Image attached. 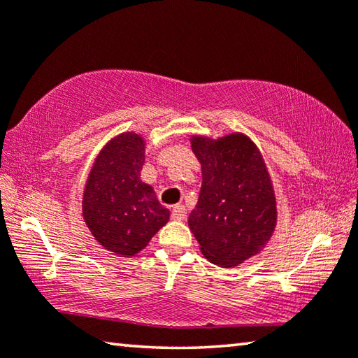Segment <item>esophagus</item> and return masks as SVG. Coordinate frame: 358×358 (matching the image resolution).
Instances as JSON below:
<instances>
[{"label":"esophagus","instance_id":"34e87169","mask_svg":"<svg viewBox=\"0 0 358 358\" xmlns=\"http://www.w3.org/2000/svg\"><path fill=\"white\" fill-rule=\"evenodd\" d=\"M172 217L175 221H183L186 220V208L185 205H175L172 208Z\"/></svg>","mask_w":358,"mask_h":358}]
</instances>
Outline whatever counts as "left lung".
Listing matches in <instances>:
<instances>
[{"mask_svg": "<svg viewBox=\"0 0 358 358\" xmlns=\"http://www.w3.org/2000/svg\"><path fill=\"white\" fill-rule=\"evenodd\" d=\"M202 164L199 202L191 211V232L210 262L235 266L257 254L276 226V199L256 145L243 134L222 138L194 136Z\"/></svg>", "mask_w": 358, "mask_h": 358, "instance_id": "obj_1", "label": "left lung"}]
</instances>
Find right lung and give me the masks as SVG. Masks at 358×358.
Returning a JSON list of instances; mask_svg holds the SVG:
<instances>
[{
  "instance_id": "right-lung-1",
  "label": "right lung",
  "mask_w": 358,
  "mask_h": 358,
  "mask_svg": "<svg viewBox=\"0 0 358 358\" xmlns=\"http://www.w3.org/2000/svg\"><path fill=\"white\" fill-rule=\"evenodd\" d=\"M143 162V138L124 132L101 150L85 185L83 220L98 243L120 257L142 251L171 215L141 180Z\"/></svg>"
}]
</instances>
